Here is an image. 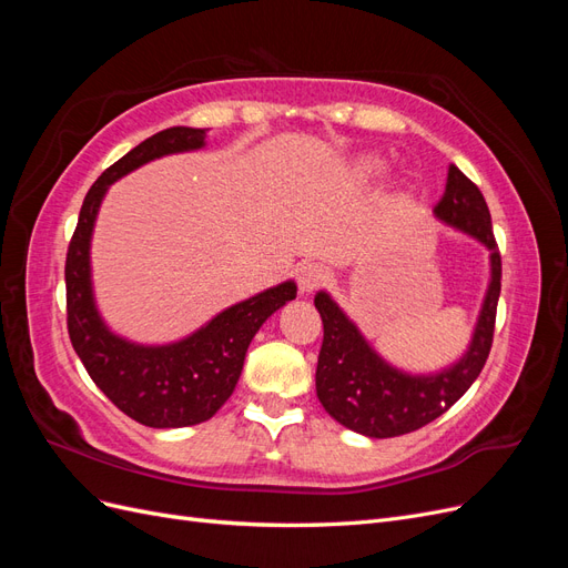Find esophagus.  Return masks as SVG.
I'll return each instance as SVG.
<instances>
[{"instance_id": "34e87169", "label": "esophagus", "mask_w": 568, "mask_h": 568, "mask_svg": "<svg viewBox=\"0 0 568 568\" xmlns=\"http://www.w3.org/2000/svg\"><path fill=\"white\" fill-rule=\"evenodd\" d=\"M326 280H329V274H326V270L317 263H303L298 267V288L303 291V294L317 291L320 286L326 284Z\"/></svg>"}]
</instances>
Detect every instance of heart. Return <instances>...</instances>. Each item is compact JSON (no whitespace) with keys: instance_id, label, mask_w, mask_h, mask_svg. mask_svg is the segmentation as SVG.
I'll list each match as a JSON object with an SVG mask.
<instances>
[{"instance_id":"obj_1","label":"heart","mask_w":568,"mask_h":568,"mask_svg":"<svg viewBox=\"0 0 568 568\" xmlns=\"http://www.w3.org/2000/svg\"><path fill=\"white\" fill-rule=\"evenodd\" d=\"M384 170H386V163L382 159L365 156V159L355 161V165H353V180L359 182V184H367V182L379 180L384 175Z\"/></svg>"}]
</instances>
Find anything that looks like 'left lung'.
Segmentation results:
<instances>
[{"mask_svg":"<svg viewBox=\"0 0 568 568\" xmlns=\"http://www.w3.org/2000/svg\"><path fill=\"white\" fill-rule=\"evenodd\" d=\"M434 213L490 251V286L471 346L459 363L432 376H412L395 369L372 351L329 294L320 291L315 296L324 324L315 374L317 398L338 424L369 438L403 436L440 417L476 382L493 346L503 257L493 234L488 203L480 189L457 165H450L445 194Z\"/></svg>","mask_w":568,"mask_h":568,"instance_id":"1","label":"left lung"}]
</instances>
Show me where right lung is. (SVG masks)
<instances>
[{
  "label": "right lung",
  "instance_id": "add662e5",
  "mask_svg": "<svg viewBox=\"0 0 568 568\" xmlns=\"http://www.w3.org/2000/svg\"><path fill=\"white\" fill-rule=\"evenodd\" d=\"M205 144V130L168 128L106 168L82 201L78 227L65 253L68 336L92 382L128 417L151 428H178L211 419L227 403L244 367L248 343L296 284L284 282L222 311L199 332L168 346H136L101 322L90 280V239L109 184L168 153Z\"/></svg>",
  "mask_w": 568,
  "mask_h": 568
}]
</instances>
